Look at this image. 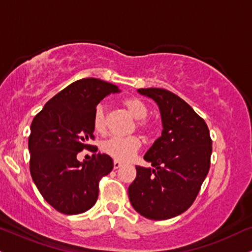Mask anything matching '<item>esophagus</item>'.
<instances>
[{
    "mask_svg": "<svg viewBox=\"0 0 252 252\" xmlns=\"http://www.w3.org/2000/svg\"><path fill=\"white\" fill-rule=\"evenodd\" d=\"M121 166H123V163H121V162H119V161H114V162H113V167H114V169H118V168H120V167Z\"/></svg>",
    "mask_w": 252,
    "mask_h": 252,
    "instance_id": "34e87169",
    "label": "esophagus"
}]
</instances>
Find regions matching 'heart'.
<instances>
[{
    "mask_svg": "<svg viewBox=\"0 0 252 252\" xmlns=\"http://www.w3.org/2000/svg\"><path fill=\"white\" fill-rule=\"evenodd\" d=\"M124 106L128 110L131 116L136 119V128L145 136H150L154 132V124L147 119L148 107L141 99L132 97L124 100ZM93 128L97 133H105L107 128V110L104 104H98L93 113ZM141 147V141L138 136L128 138L107 139L101 144L102 153L113 158L117 161L131 160Z\"/></svg>",
    "mask_w": 252,
    "mask_h": 252,
    "instance_id": "1",
    "label": "heart"
}]
</instances>
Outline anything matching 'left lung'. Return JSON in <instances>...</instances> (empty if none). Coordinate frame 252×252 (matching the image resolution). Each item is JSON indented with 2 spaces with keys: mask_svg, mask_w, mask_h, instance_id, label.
<instances>
[{
  "mask_svg": "<svg viewBox=\"0 0 252 252\" xmlns=\"http://www.w3.org/2000/svg\"><path fill=\"white\" fill-rule=\"evenodd\" d=\"M138 92L159 105L163 129L144 157L153 168L135 167L128 197L146 219L168 220L194 203L210 168L212 138L206 121L179 95L157 88Z\"/></svg>",
  "mask_w": 252,
  "mask_h": 252,
  "instance_id": "1",
  "label": "left lung"
}]
</instances>
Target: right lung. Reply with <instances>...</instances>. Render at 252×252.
<instances>
[{"label":"right lung","instance_id":"right-lung-1","mask_svg":"<svg viewBox=\"0 0 252 252\" xmlns=\"http://www.w3.org/2000/svg\"><path fill=\"white\" fill-rule=\"evenodd\" d=\"M113 84L83 78L66 86L45 104L31 123L30 173L44 200L57 212L76 215L91 209L98 200L99 182L113 169L107 154H95L93 113ZM89 149L91 160L80 163L76 154Z\"/></svg>","mask_w":252,"mask_h":252}]
</instances>
